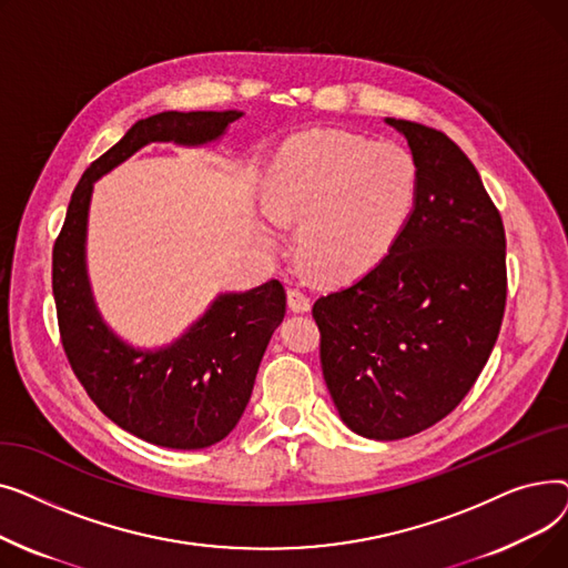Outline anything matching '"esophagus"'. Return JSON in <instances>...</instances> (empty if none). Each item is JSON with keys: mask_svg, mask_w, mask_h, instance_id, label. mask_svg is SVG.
Listing matches in <instances>:
<instances>
[{"mask_svg": "<svg viewBox=\"0 0 568 568\" xmlns=\"http://www.w3.org/2000/svg\"><path fill=\"white\" fill-rule=\"evenodd\" d=\"M287 306L292 313H308L311 311V300L302 290H290L287 292Z\"/></svg>", "mask_w": 568, "mask_h": 568, "instance_id": "esophagus-1", "label": "esophagus"}]
</instances>
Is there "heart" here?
I'll return each mask as SVG.
<instances>
[{
	"instance_id": "b5f03b06",
	"label": "heart",
	"mask_w": 568,
	"mask_h": 568,
	"mask_svg": "<svg viewBox=\"0 0 568 568\" xmlns=\"http://www.w3.org/2000/svg\"><path fill=\"white\" fill-rule=\"evenodd\" d=\"M419 200V165L398 142L341 129L290 138L264 172L262 242L278 251L300 225L296 251L329 281L364 276L394 251Z\"/></svg>"
}]
</instances>
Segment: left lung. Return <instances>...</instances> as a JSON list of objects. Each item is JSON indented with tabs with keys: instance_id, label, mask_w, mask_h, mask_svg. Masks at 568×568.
Instances as JSON below:
<instances>
[{
	"instance_id": "1",
	"label": "left lung",
	"mask_w": 568,
	"mask_h": 568,
	"mask_svg": "<svg viewBox=\"0 0 568 568\" xmlns=\"http://www.w3.org/2000/svg\"><path fill=\"white\" fill-rule=\"evenodd\" d=\"M419 165V200L394 251L320 296V362L343 424L368 439L422 433L467 396L506 304L501 216L444 133L386 116Z\"/></svg>"
}]
</instances>
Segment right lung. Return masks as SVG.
<instances>
[{"label": "right lung", "instance_id": "add662e5", "mask_svg": "<svg viewBox=\"0 0 568 568\" xmlns=\"http://www.w3.org/2000/svg\"><path fill=\"white\" fill-rule=\"evenodd\" d=\"M244 112H159L89 165L75 186L52 251L59 332L73 373L119 428L165 449H206L225 439L251 400L264 349L285 317V290L268 281L219 292L189 329L161 347L119 336L99 311L87 268V227L94 184L152 142L216 144Z\"/></svg>", "mask_w": 568, "mask_h": 568}]
</instances>
